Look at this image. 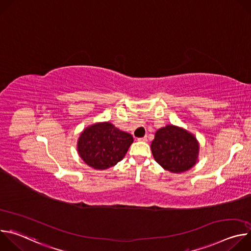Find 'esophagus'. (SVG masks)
Instances as JSON below:
<instances>
[{"label":"esophagus","instance_id":"1","mask_svg":"<svg viewBox=\"0 0 251 251\" xmlns=\"http://www.w3.org/2000/svg\"><path fill=\"white\" fill-rule=\"evenodd\" d=\"M138 141H141V142H147V137H142V138H138Z\"/></svg>","mask_w":251,"mask_h":251}]
</instances>
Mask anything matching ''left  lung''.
I'll return each instance as SVG.
<instances>
[{
	"instance_id": "obj_1",
	"label": "left lung",
	"mask_w": 251,
	"mask_h": 251,
	"mask_svg": "<svg viewBox=\"0 0 251 251\" xmlns=\"http://www.w3.org/2000/svg\"><path fill=\"white\" fill-rule=\"evenodd\" d=\"M199 142L187 130L174 125L159 129L151 144L156 162L172 173H183L193 168L199 155Z\"/></svg>"
}]
</instances>
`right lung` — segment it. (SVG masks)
Masks as SVG:
<instances>
[{
  "mask_svg": "<svg viewBox=\"0 0 251 251\" xmlns=\"http://www.w3.org/2000/svg\"><path fill=\"white\" fill-rule=\"evenodd\" d=\"M132 143V135L113 124L96 123L83 130L77 142V151L88 166L105 170L120 162Z\"/></svg>",
  "mask_w": 251,
  "mask_h": 251,
  "instance_id": "1",
  "label": "right lung"
}]
</instances>
